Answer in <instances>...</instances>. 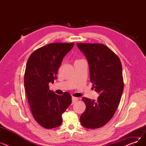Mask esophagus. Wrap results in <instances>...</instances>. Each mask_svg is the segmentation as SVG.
<instances>
[{"mask_svg":"<svg viewBox=\"0 0 146 146\" xmlns=\"http://www.w3.org/2000/svg\"><path fill=\"white\" fill-rule=\"evenodd\" d=\"M72 104H74L76 101H77L78 100V98H76V97L73 96L72 98Z\"/></svg>","mask_w":146,"mask_h":146,"instance_id":"obj_1","label":"esophagus"}]
</instances>
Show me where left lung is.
<instances>
[{"label":"left lung","mask_w":146,"mask_h":146,"mask_svg":"<svg viewBox=\"0 0 146 146\" xmlns=\"http://www.w3.org/2000/svg\"><path fill=\"white\" fill-rule=\"evenodd\" d=\"M88 61L92 89L99 94L96 101L83 97L86 108L80 116L85 128L102 127L115 112L123 92L122 68L119 57L102 44L77 43Z\"/></svg>","instance_id":"1"}]
</instances>
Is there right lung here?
<instances>
[{"instance_id": "add662e5", "label": "right lung", "mask_w": 146, "mask_h": 146, "mask_svg": "<svg viewBox=\"0 0 146 146\" xmlns=\"http://www.w3.org/2000/svg\"><path fill=\"white\" fill-rule=\"evenodd\" d=\"M74 43H51L29 56L24 75V86L34 118L41 126L51 129L62 123V114L72 104L68 92L56 95L49 89L54 83L64 57Z\"/></svg>"}]
</instances>
